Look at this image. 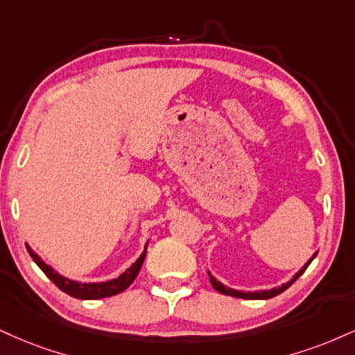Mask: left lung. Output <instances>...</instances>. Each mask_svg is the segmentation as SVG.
Returning <instances> with one entry per match:
<instances>
[{
    "mask_svg": "<svg viewBox=\"0 0 355 355\" xmlns=\"http://www.w3.org/2000/svg\"><path fill=\"white\" fill-rule=\"evenodd\" d=\"M315 254L318 253H314V256L313 258L309 259V261L306 263V266L302 268V270L297 272L296 276L293 277L291 281H289V283H286V284H283V286H279V288H272V289H268V291H254V293H245V291H238V289H232V288H226L225 284H221L220 281H216L215 277H213L210 272H208V276H210V283H211V286L213 288L216 289V291L218 293H221V294H226V296H233V297H241V300H270V297H275V296H277V294H281L283 291H286V289L289 288V286H291L294 281L297 279V277H300L302 272L306 271V268L309 266L311 264V261H313V259L315 258Z\"/></svg>",
    "mask_w": 355,
    "mask_h": 355,
    "instance_id": "left-lung-1",
    "label": "left lung"
}]
</instances>
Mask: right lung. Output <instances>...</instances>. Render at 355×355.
<instances>
[{
  "label": "right lung",
  "instance_id": "obj_1",
  "mask_svg": "<svg viewBox=\"0 0 355 355\" xmlns=\"http://www.w3.org/2000/svg\"><path fill=\"white\" fill-rule=\"evenodd\" d=\"M28 248V253L31 254V258L34 259V263L37 264V266L41 268L42 271H44V275L49 277L53 283L58 286L61 291H64L66 294H69L72 297H78V300H101V297H109V296H114V294H119L122 291H125L129 286L134 283V279L139 275L140 268H142L144 264V259H145V253L147 251H144L142 254H140V258L137 259V261L132 264V266L127 270L125 272H122L121 276L115 277V279H110V281H105V283H78V281H71L67 279V277H62L61 275H58L53 268L48 266L42 259L37 256L31 248Z\"/></svg>",
  "mask_w": 355,
  "mask_h": 355
}]
</instances>
